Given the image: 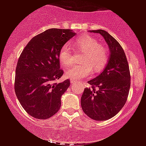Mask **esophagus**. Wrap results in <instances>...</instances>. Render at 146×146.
Instances as JSON below:
<instances>
[{"label":"esophagus","mask_w":146,"mask_h":146,"mask_svg":"<svg viewBox=\"0 0 146 146\" xmlns=\"http://www.w3.org/2000/svg\"><path fill=\"white\" fill-rule=\"evenodd\" d=\"M76 82V81H73V80H70V84H74Z\"/></svg>","instance_id":"34e87169"}]
</instances>
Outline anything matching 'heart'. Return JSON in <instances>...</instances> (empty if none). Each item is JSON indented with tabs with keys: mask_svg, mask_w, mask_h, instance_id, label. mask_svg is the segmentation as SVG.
Listing matches in <instances>:
<instances>
[{
	"mask_svg": "<svg viewBox=\"0 0 146 146\" xmlns=\"http://www.w3.org/2000/svg\"><path fill=\"white\" fill-rule=\"evenodd\" d=\"M71 45L78 50L84 51L81 58L82 63L74 64L65 71L66 76L73 81H78L90 76L92 73V66L94 71L103 69L108 60L107 51L102 46L99 41L89 35H84L78 38ZM58 58L62 65H68L73 62V54L68 44H64L60 48Z\"/></svg>",
	"mask_w": 146,
	"mask_h": 146,
	"instance_id": "1",
	"label": "heart"
}]
</instances>
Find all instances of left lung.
<instances>
[{"label": "left lung", "mask_w": 146, "mask_h": 146, "mask_svg": "<svg viewBox=\"0 0 146 146\" xmlns=\"http://www.w3.org/2000/svg\"><path fill=\"white\" fill-rule=\"evenodd\" d=\"M90 32L100 34L110 49V58L104 70L88 81L81 96L83 111L90 118L104 121L115 116L124 107L130 87V69L126 55L119 42L102 29Z\"/></svg>", "instance_id": "8db88e82"}]
</instances>
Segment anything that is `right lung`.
Instances as JSON below:
<instances>
[{
  "mask_svg": "<svg viewBox=\"0 0 146 146\" xmlns=\"http://www.w3.org/2000/svg\"><path fill=\"white\" fill-rule=\"evenodd\" d=\"M75 35L73 30L50 29L32 38L21 52L16 69L15 92L33 117L46 119L59 111L61 96L70 81L55 83L63 74L58 54Z\"/></svg>",
  "mask_w": 146,
  "mask_h": 146,
  "instance_id": "right-lung-1",
  "label": "right lung"
}]
</instances>
